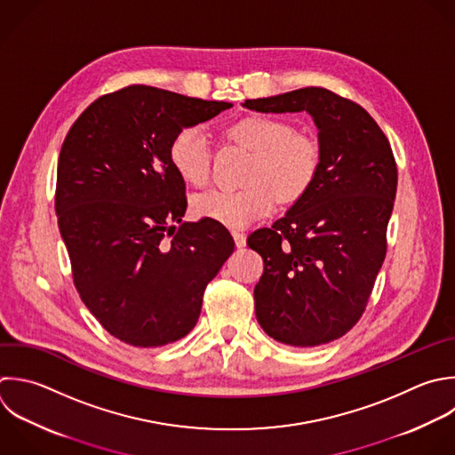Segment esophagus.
<instances>
[{"label": "esophagus", "mask_w": 455, "mask_h": 455, "mask_svg": "<svg viewBox=\"0 0 455 455\" xmlns=\"http://www.w3.org/2000/svg\"><path fill=\"white\" fill-rule=\"evenodd\" d=\"M231 235H233V240H235L236 247H243V245H245V235H243V233H240V231H233Z\"/></svg>", "instance_id": "esophagus-1"}]
</instances>
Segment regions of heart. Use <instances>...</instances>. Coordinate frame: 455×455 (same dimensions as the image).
Here are the masks:
<instances>
[{"label": "heart", "instance_id": "heart-1", "mask_svg": "<svg viewBox=\"0 0 455 455\" xmlns=\"http://www.w3.org/2000/svg\"><path fill=\"white\" fill-rule=\"evenodd\" d=\"M228 135L254 153L242 190L213 188L192 197L196 217L228 228H245L268 215L275 201L300 199L318 176L322 153L318 142L281 117L252 114L228 128ZM169 158L180 178L204 185L210 178L213 148L199 124L181 128L169 146Z\"/></svg>", "mask_w": 455, "mask_h": 455}]
</instances>
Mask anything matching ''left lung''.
I'll list each match as a JSON object with an SVG mask.
<instances>
[{
  "instance_id": "8db88e82",
  "label": "left lung",
  "mask_w": 455,
  "mask_h": 455,
  "mask_svg": "<svg viewBox=\"0 0 455 455\" xmlns=\"http://www.w3.org/2000/svg\"><path fill=\"white\" fill-rule=\"evenodd\" d=\"M258 112H309L320 142V171L309 190L275 220L249 235L263 258L254 286L263 331L291 347L341 338L363 316L386 258L396 194V162L371 116L322 87L245 100Z\"/></svg>"
}]
</instances>
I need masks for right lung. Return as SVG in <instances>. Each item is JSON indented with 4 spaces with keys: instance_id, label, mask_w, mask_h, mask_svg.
Returning <instances> with one entry per match:
<instances>
[{
    "instance_id": "1",
    "label": "right lung",
    "mask_w": 455,
    "mask_h": 455,
    "mask_svg": "<svg viewBox=\"0 0 455 455\" xmlns=\"http://www.w3.org/2000/svg\"><path fill=\"white\" fill-rule=\"evenodd\" d=\"M231 107L128 85L89 105L62 144L55 212L73 283L124 343L151 348L188 334L208 283L235 251L222 224L181 222L185 181L169 158L181 128Z\"/></svg>"
}]
</instances>
